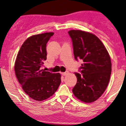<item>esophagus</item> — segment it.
Listing matches in <instances>:
<instances>
[{
    "label": "esophagus",
    "instance_id": "1",
    "mask_svg": "<svg viewBox=\"0 0 126 126\" xmlns=\"http://www.w3.org/2000/svg\"><path fill=\"white\" fill-rule=\"evenodd\" d=\"M68 73V71H66V72H64V73H62V75H63V76H65V75H67Z\"/></svg>",
    "mask_w": 126,
    "mask_h": 126
}]
</instances>
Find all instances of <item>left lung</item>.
<instances>
[{
	"label": "left lung",
	"mask_w": 126,
	"mask_h": 126,
	"mask_svg": "<svg viewBox=\"0 0 126 126\" xmlns=\"http://www.w3.org/2000/svg\"><path fill=\"white\" fill-rule=\"evenodd\" d=\"M73 45L75 60L81 59L80 73L73 89L78 100L90 103L98 99L106 90L110 79L112 64L110 55L99 38L94 34L79 30L68 32Z\"/></svg>",
	"instance_id": "1"
}]
</instances>
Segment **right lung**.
Returning a JSON list of instances; mask_svg holds the SVG:
<instances>
[{
	"mask_svg": "<svg viewBox=\"0 0 126 126\" xmlns=\"http://www.w3.org/2000/svg\"><path fill=\"white\" fill-rule=\"evenodd\" d=\"M53 32L33 35L22 45L14 70L22 88L31 98L43 101L52 96L61 83V75L43 69L47 59V43Z\"/></svg>",
	"mask_w": 126,
	"mask_h": 126,
	"instance_id": "right-lung-1",
	"label": "right lung"
}]
</instances>
